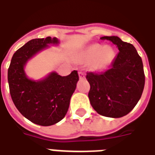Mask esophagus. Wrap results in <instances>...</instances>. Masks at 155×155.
I'll return each instance as SVG.
<instances>
[{
  "mask_svg": "<svg viewBox=\"0 0 155 155\" xmlns=\"http://www.w3.org/2000/svg\"><path fill=\"white\" fill-rule=\"evenodd\" d=\"M79 77H80V80H84V79H85V73H84V72H82V71H80V72H79Z\"/></svg>",
  "mask_w": 155,
  "mask_h": 155,
  "instance_id": "1",
  "label": "esophagus"
}]
</instances>
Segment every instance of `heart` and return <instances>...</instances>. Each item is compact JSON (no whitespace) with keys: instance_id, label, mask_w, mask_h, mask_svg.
I'll return each mask as SVG.
<instances>
[{"instance_id":"heart-1","label":"heart","mask_w":155,"mask_h":155,"mask_svg":"<svg viewBox=\"0 0 155 155\" xmlns=\"http://www.w3.org/2000/svg\"><path fill=\"white\" fill-rule=\"evenodd\" d=\"M81 58L85 62L91 63L93 70L101 71L111 64L114 58V51L108 45L101 46L99 44H92L82 51Z\"/></svg>"}]
</instances>
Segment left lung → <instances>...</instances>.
Returning <instances> with one entry per match:
<instances>
[{
  "instance_id": "1",
  "label": "left lung",
  "mask_w": 155,
  "mask_h": 155,
  "mask_svg": "<svg viewBox=\"0 0 155 155\" xmlns=\"http://www.w3.org/2000/svg\"><path fill=\"white\" fill-rule=\"evenodd\" d=\"M116 45L119 53L111 68L100 74L87 73L91 88L88 98L98 114L120 118L133 110L143 94L145 75L135 48L118 36H103Z\"/></svg>"
}]
</instances>
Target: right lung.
Listing matches in <instances>:
<instances>
[{"label":"right lung","mask_w":155,"mask_h":155,"mask_svg":"<svg viewBox=\"0 0 155 155\" xmlns=\"http://www.w3.org/2000/svg\"><path fill=\"white\" fill-rule=\"evenodd\" d=\"M59 45L56 37L31 40L13 54L8 68V82L12 101L23 116L37 125H54L64 118L79 80L75 70L67 76L51 71L38 80L28 78L25 72L28 60L50 45Z\"/></svg>","instance_id":"1"}]
</instances>
